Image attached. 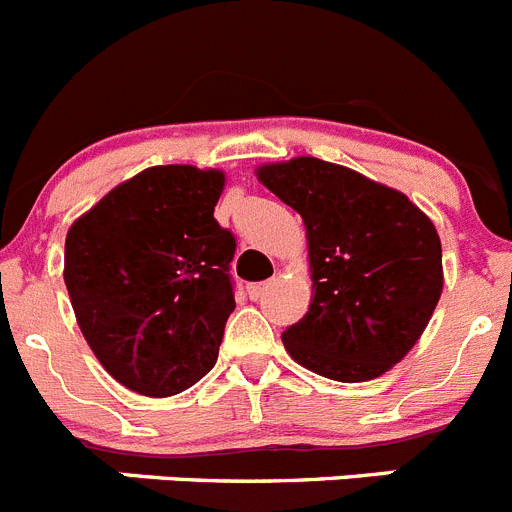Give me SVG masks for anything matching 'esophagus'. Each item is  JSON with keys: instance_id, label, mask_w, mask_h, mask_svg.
<instances>
[{"instance_id": "esophagus-1", "label": "esophagus", "mask_w": 512, "mask_h": 512, "mask_svg": "<svg viewBox=\"0 0 512 512\" xmlns=\"http://www.w3.org/2000/svg\"><path fill=\"white\" fill-rule=\"evenodd\" d=\"M266 287H269V282L248 284V287H246V292H248V297H251V300H259V297L264 295V292H266Z\"/></svg>"}]
</instances>
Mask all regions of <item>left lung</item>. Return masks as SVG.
<instances>
[{
	"instance_id": "left-lung-1",
	"label": "left lung",
	"mask_w": 512,
	"mask_h": 512,
	"mask_svg": "<svg viewBox=\"0 0 512 512\" xmlns=\"http://www.w3.org/2000/svg\"><path fill=\"white\" fill-rule=\"evenodd\" d=\"M256 179L300 212L312 300L282 333L300 366L369 382L408 356L443 292L441 238L408 194L315 156L261 164Z\"/></svg>"
}]
</instances>
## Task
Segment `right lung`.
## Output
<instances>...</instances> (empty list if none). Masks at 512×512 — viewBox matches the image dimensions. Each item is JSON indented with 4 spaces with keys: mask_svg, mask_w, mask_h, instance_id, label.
Segmentation results:
<instances>
[{
    "mask_svg": "<svg viewBox=\"0 0 512 512\" xmlns=\"http://www.w3.org/2000/svg\"><path fill=\"white\" fill-rule=\"evenodd\" d=\"M225 171L151 166L71 223L63 282L104 372L146 397H171L217 361L235 310V241L215 220Z\"/></svg>",
    "mask_w": 512,
    "mask_h": 512,
    "instance_id": "add662e5",
    "label": "right lung"
}]
</instances>
